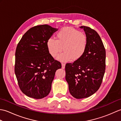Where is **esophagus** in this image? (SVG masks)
<instances>
[{"mask_svg": "<svg viewBox=\"0 0 121 121\" xmlns=\"http://www.w3.org/2000/svg\"><path fill=\"white\" fill-rule=\"evenodd\" d=\"M61 65H62V69H64L65 68V64L64 63H61Z\"/></svg>", "mask_w": 121, "mask_h": 121, "instance_id": "1", "label": "esophagus"}]
</instances>
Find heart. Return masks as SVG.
<instances>
[{
  "instance_id": "obj_1",
  "label": "heart",
  "mask_w": 121,
  "mask_h": 121,
  "mask_svg": "<svg viewBox=\"0 0 121 121\" xmlns=\"http://www.w3.org/2000/svg\"><path fill=\"white\" fill-rule=\"evenodd\" d=\"M88 40L86 35L72 27H63L56 34V40L50 38L46 45L49 53L52 58L58 56V59L62 62L71 60L77 61L80 59L85 53Z\"/></svg>"
}]
</instances>
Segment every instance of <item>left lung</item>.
Here are the masks:
<instances>
[{
    "instance_id": "1",
    "label": "left lung",
    "mask_w": 121,
    "mask_h": 121,
    "mask_svg": "<svg viewBox=\"0 0 121 121\" xmlns=\"http://www.w3.org/2000/svg\"><path fill=\"white\" fill-rule=\"evenodd\" d=\"M88 40L85 53L78 60L65 65V79L70 94L76 99L87 98L101 85L106 70V50L99 34L87 26L79 27Z\"/></svg>"
}]
</instances>
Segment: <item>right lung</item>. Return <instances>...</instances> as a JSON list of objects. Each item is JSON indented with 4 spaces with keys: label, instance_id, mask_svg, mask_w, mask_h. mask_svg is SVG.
<instances>
[{
    "label": "right lung",
    "instance_id": "add662e5",
    "mask_svg": "<svg viewBox=\"0 0 121 121\" xmlns=\"http://www.w3.org/2000/svg\"><path fill=\"white\" fill-rule=\"evenodd\" d=\"M57 29L45 24L32 27L18 43L14 72L20 89L27 96L42 99L49 94L61 64L49 53L47 40Z\"/></svg>",
    "mask_w": 121,
    "mask_h": 121
}]
</instances>
